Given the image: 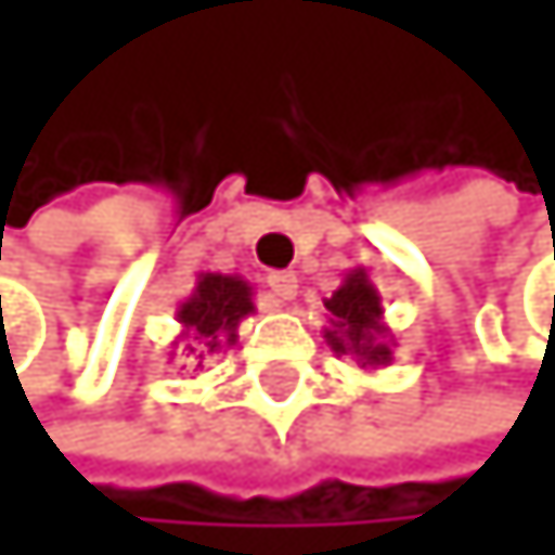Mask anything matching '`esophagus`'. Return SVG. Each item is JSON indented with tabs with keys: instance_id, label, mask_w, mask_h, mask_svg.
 <instances>
[{
	"instance_id": "obj_1",
	"label": "esophagus",
	"mask_w": 555,
	"mask_h": 555,
	"mask_svg": "<svg viewBox=\"0 0 555 555\" xmlns=\"http://www.w3.org/2000/svg\"><path fill=\"white\" fill-rule=\"evenodd\" d=\"M267 288H271L278 301H292L298 295V278L292 271H274V274H267Z\"/></svg>"
}]
</instances>
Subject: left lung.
I'll list each match as a JSON object with an SVG mask.
<instances>
[{
  "label": "left lung",
  "instance_id": "left-lung-1",
  "mask_svg": "<svg viewBox=\"0 0 555 555\" xmlns=\"http://www.w3.org/2000/svg\"><path fill=\"white\" fill-rule=\"evenodd\" d=\"M323 306L330 312L323 337L333 354H350L361 369H382L392 361V330L386 326L382 295L364 267H354Z\"/></svg>",
  "mask_w": 555,
  "mask_h": 555
}]
</instances>
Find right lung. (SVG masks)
I'll return each instance as SVG.
<instances>
[{
  "mask_svg": "<svg viewBox=\"0 0 555 555\" xmlns=\"http://www.w3.org/2000/svg\"><path fill=\"white\" fill-rule=\"evenodd\" d=\"M254 288L240 274H197L194 292L177 306L180 337L186 340V358L197 364L235 344L240 337V323L254 315Z\"/></svg>",
  "mask_w": 555,
  "mask_h": 555,
  "instance_id": "add662e5",
  "label": "right lung"
}]
</instances>
